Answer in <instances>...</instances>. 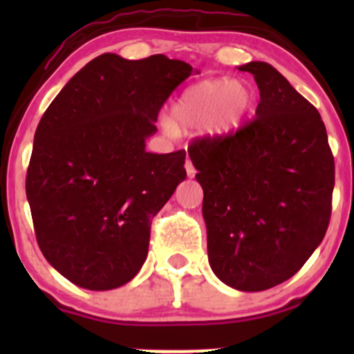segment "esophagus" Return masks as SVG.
<instances>
[{"instance_id": "obj_1", "label": "esophagus", "mask_w": 354, "mask_h": 354, "mask_svg": "<svg viewBox=\"0 0 354 354\" xmlns=\"http://www.w3.org/2000/svg\"><path fill=\"white\" fill-rule=\"evenodd\" d=\"M185 168H186V174H188L189 178H193L194 174H196V169H194V166H193V163H191V160H189V158H186Z\"/></svg>"}]
</instances>
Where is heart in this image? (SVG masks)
<instances>
[{
	"mask_svg": "<svg viewBox=\"0 0 354 354\" xmlns=\"http://www.w3.org/2000/svg\"><path fill=\"white\" fill-rule=\"evenodd\" d=\"M253 103V93L231 78L205 80L193 84L174 101L171 118L161 120L166 133L181 128H200L206 135L226 136L238 128Z\"/></svg>",
	"mask_w": 354,
	"mask_h": 354,
	"instance_id": "b5f03b06",
	"label": "heart"
}]
</instances>
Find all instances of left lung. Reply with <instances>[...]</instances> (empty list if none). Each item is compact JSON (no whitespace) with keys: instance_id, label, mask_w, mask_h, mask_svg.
<instances>
[{"instance_id":"obj_1","label":"left lung","mask_w":354,"mask_h":354,"mask_svg":"<svg viewBox=\"0 0 354 354\" xmlns=\"http://www.w3.org/2000/svg\"><path fill=\"white\" fill-rule=\"evenodd\" d=\"M259 89L256 118L226 136L194 140L208 259L239 291H265L298 273L326 234L335 158L316 109L263 61L239 66Z\"/></svg>"}]
</instances>
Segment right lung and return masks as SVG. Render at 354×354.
I'll use <instances>...</instances> for the list:
<instances>
[{"instance_id": "right-lung-1", "label": "right lung", "mask_w": 354, "mask_h": 354, "mask_svg": "<svg viewBox=\"0 0 354 354\" xmlns=\"http://www.w3.org/2000/svg\"><path fill=\"white\" fill-rule=\"evenodd\" d=\"M193 71L104 53L68 81L35 133L26 198L39 250L76 286L115 290L148 256L151 219L186 178V151L145 149L158 113Z\"/></svg>"}]
</instances>
